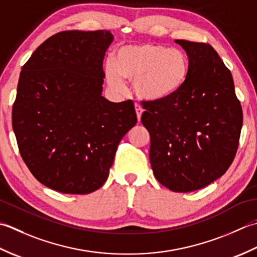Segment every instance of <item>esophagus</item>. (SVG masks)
<instances>
[{"label":"esophagus","mask_w":257,"mask_h":257,"mask_svg":"<svg viewBox=\"0 0 257 257\" xmlns=\"http://www.w3.org/2000/svg\"><path fill=\"white\" fill-rule=\"evenodd\" d=\"M135 112H136V116H138V119L139 121H141V117H142V114H143V108L140 105V104H135Z\"/></svg>","instance_id":"esophagus-1"}]
</instances>
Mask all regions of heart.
Listing matches in <instances>:
<instances>
[{"label":"heart","instance_id":"b5f03b06","mask_svg":"<svg viewBox=\"0 0 257 257\" xmlns=\"http://www.w3.org/2000/svg\"><path fill=\"white\" fill-rule=\"evenodd\" d=\"M190 60L181 49L154 43L124 45L104 66L108 84L121 90L123 80L134 82L140 98L158 102L171 98L186 84Z\"/></svg>","mask_w":257,"mask_h":257}]
</instances>
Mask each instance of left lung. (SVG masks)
<instances>
[{
	"label": "left lung",
	"instance_id": "8db88e82",
	"mask_svg": "<svg viewBox=\"0 0 257 257\" xmlns=\"http://www.w3.org/2000/svg\"><path fill=\"white\" fill-rule=\"evenodd\" d=\"M190 60L186 84L171 98L144 101L155 179L173 192L200 190L221 177L236 154L243 111L234 81L208 43L175 40Z\"/></svg>",
	"mask_w": 257,
	"mask_h": 257
}]
</instances>
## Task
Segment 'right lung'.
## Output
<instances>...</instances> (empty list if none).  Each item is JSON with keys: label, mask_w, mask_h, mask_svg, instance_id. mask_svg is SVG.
Returning a JSON list of instances; mask_svg holds the SVG:
<instances>
[{"label": "right lung", "mask_w": 257, "mask_h": 257, "mask_svg": "<svg viewBox=\"0 0 257 257\" xmlns=\"http://www.w3.org/2000/svg\"><path fill=\"white\" fill-rule=\"evenodd\" d=\"M109 31H64L21 71L12 126L20 154L42 184L88 194L108 177L117 145L138 122L134 103L102 96Z\"/></svg>", "instance_id": "obj_1"}]
</instances>
